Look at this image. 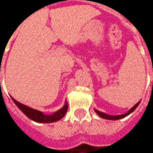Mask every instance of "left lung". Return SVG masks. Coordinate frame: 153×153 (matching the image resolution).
I'll list each match as a JSON object with an SVG mask.
<instances>
[{
    "instance_id": "obj_1",
    "label": "left lung",
    "mask_w": 153,
    "mask_h": 153,
    "mask_svg": "<svg viewBox=\"0 0 153 153\" xmlns=\"http://www.w3.org/2000/svg\"><path fill=\"white\" fill-rule=\"evenodd\" d=\"M140 104V102H138L134 107L130 109L127 113L125 114H122V115H117V116H111V115L108 114H105V113H104V112H101V111H98V110H95V112L97 113L100 117H102V118H105V119H108V120H118V119H121V118H123V117H127L128 115H129L131 112H133L136 107L138 106V105Z\"/></svg>"
}]
</instances>
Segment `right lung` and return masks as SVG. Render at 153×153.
<instances>
[{
    "label": "right lung",
    "mask_w": 153,
    "mask_h": 153,
    "mask_svg": "<svg viewBox=\"0 0 153 153\" xmlns=\"http://www.w3.org/2000/svg\"><path fill=\"white\" fill-rule=\"evenodd\" d=\"M12 99H13V102L16 104V105L30 119L35 121V122H37V123H53V122L59 120L62 117H65L68 109V104L65 103V105L60 110L56 111L55 113H53V115H45L39 111H36V110L30 108V107H28L26 105L18 102L13 98H12Z\"/></svg>",
    "instance_id": "1"
}]
</instances>
